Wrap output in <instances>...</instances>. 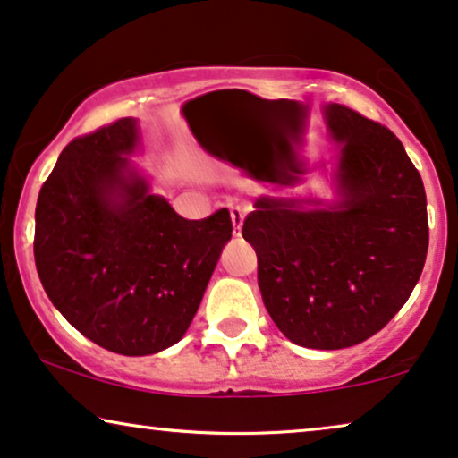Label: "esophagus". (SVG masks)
Listing matches in <instances>:
<instances>
[{
	"label": "esophagus",
	"mask_w": 458,
	"mask_h": 458,
	"mask_svg": "<svg viewBox=\"0 0 458 458\" xmlns=\"http://www.w3.org/2000/svg\"><path fill=\"white\" fill-rule=\"evenodd\" d=\"M244 216H247V211H244L242 208H238V205H234V208L230 209V220H232V234L234 236H241V228H242V222H244Z\"/></svg>",
	"instance_id": "esophagus-1"
}]
</instances>
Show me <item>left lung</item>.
Returning a JSON list of instances; mask_svg holds the SVG:
<instances>
[{
    "label": "left lung",
    "instance_id": "8db88e82",
    "mask_svg": "<svg viewBox=\"0 0 458 458\" xmlns=\"http://www.w3.org/2000/svg\"><path fill=\"white\" fill-rule=\"evenodd\" d=\"M340 147L332 203L259 197L242 224L269 318L291 343L336 351L382 330L413 293L428 255V201L396 134L327 103Z\"/></svg>",
    "mask_w": 458,
    "mask_h": 458
}]
</instances>
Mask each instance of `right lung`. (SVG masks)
Segmentation results:
<instances>
[{
    "mask_svg": "<svg viewBox=\"0 0 458 458\" xmlns=\"http://www.w3.org/2000/svg\"><path fill=\"white\" fill-rule=\"evenodd\" d=\"M134 118L74 139L35 209V263L49 301L82 336L126 357L153 355L189 330L232 238L228 209L184 220L128 156Z\"/></svg>",
    "mask_w": 458,
    "mask_h": 458,
    "instance_id": "right-lung-1",
    "label": "right lung"
}]
</instances>
